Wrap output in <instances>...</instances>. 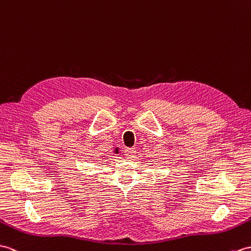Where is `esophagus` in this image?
<instances>
[{
  "instance_id": "1",
  "label": "esophagus",
  "mask_w": 251,
  "mask_h": 251,
  "mask_svg": "<svg viewBox=\"0 0 251 251\" xmlns=\"http://www.w3.org/2000/svg\"><path fill=\"white\" fill-rule=\"evenodd\" d=\"M135 153H136V150L134 148H126L125 151V155L126 158H133Z\"/></svg>"
}]
</instances>
